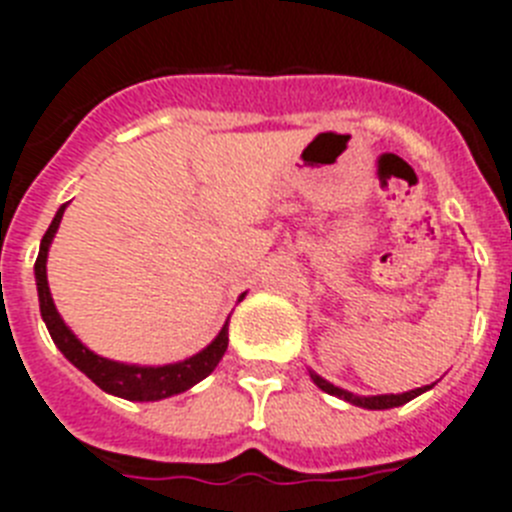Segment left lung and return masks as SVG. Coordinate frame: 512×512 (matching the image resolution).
<instances>
[{
    "instance_id": "1",
    "label": "left lung",
    "mask_w": 512,
    "mask_h": 512,
    "mask_svg": "<svg viewBox=\"0 0 512 512\" xmlns=\"http://www.w3.org/2000/svg\"><path fill=\"white\" fill-rule=\"evenodd\" d=\"M309 377H312V382H315L317 388L325 390V393L330 395H338V398H343V401L354 403V406H362V409H372V411H380V409H395V406H403V403H409L411 398H416V395H422L424 390H429L432 385H424V388H416V390H409V393H390V395H354L349 393V390L343 388H336L333 382L322 380L317 372H312L309 369Z\"/></svg>"
}]
</instances>
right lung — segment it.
<instances>
[{
  "instance_id": "1",
  "label": "right lung",
  "mask_w": 512,
  "mask_h": 512,
  "mask_svg": "<svg viewBox=\"0 0 512 512\" xmlns=\"http://www.w3.org/2000/svg\"><path fill=\"white\" fill-rule=\"evenodd\" d=\"M64 208L57 210V216L51 221V226L46 229L44 239H41V249H38L36 260V286H38V302H41V317H44L46 328H49L51 341L57 343V349L62 351L72 364H75L83 375H88L90 380L96 382L98 388L106 390L111 395H119V398H127V401H161V398H171L176 393H184L190 390L192 385H197L200 380L213 372L218 367V362L226 354V346H229V322L223 325L221 333L213 338V343H208L200 354L184 359V362L176 364H163V367H140V364H122L111 362V359H103V356L93 354L88 346L77 341V336L72 333L67 325H64L62 315L54 307V299H51L49 281H46V255H49L51 239L57 234L59 221L64 216ZM244 299V294L239 296Z\"/></svg>"
}]
</instances>
